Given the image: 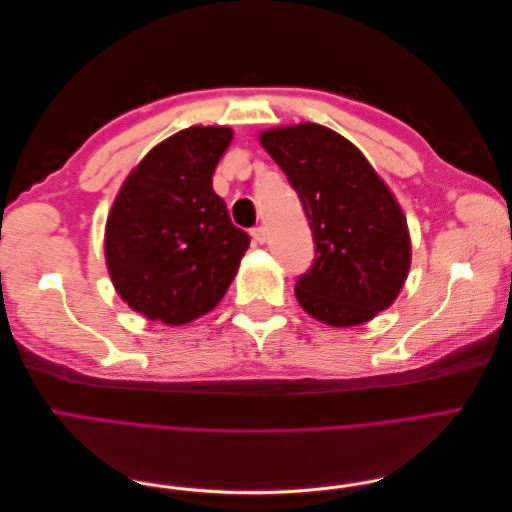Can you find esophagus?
Masks as SVG:
<instances>
[{"mask_svg": "<svg viewBox=\"0 0 512 512\" xmlns=\"http://www.w3.org/2000/svg\"><path fill=\"white\" fill-rule=\"evenodd\" d=\"M252 239H254V243H265L267 241V230L262 228V226H256V228H252Z\"/></svg>", "mask_w": 512, "mask_h": 512, "instance_id": "1", "label": "esophagus"}]
</instances>
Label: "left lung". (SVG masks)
<instances>
[{"label": "left lung", "instance_id": "obj_1", "mask_svg": "<svg viewBox=\"0 0 512 512\" xmlns=\"http://www.w3.org/2000/svg\"><path fill=\"white\" fill-rule=\"evenodd\" d=\"M299 194L314 235V262L294 294L309 316L354 327L389 307L410 269L408 222L363 153L318 123L260 134Z\"/></svg>", "mask_w": 512, "mask_h": 512}]
</instances>
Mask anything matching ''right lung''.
<instances>
[{
    "mask_svg": "<svg viewBox=\"0 0 512 512\" xmlns=\"http://www.w3.org/2000/svg\"><path fill=\"white\" fill-rule=\"evenodd\" d=\"M230 141L222 126L166 138L132 170L108 213V273L119 297L149 320L177 327L211 312L250 247L213 192Z\"/></svg>",
    "mask_w": 512,
    "mask_h": 512,
    "instance_id": "obj_1",
    "label": "right lung"
}]
</instances>
